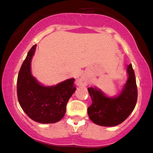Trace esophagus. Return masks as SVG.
Listing matches in <instances>:
<instances>
[{"instance_id":"obj_1","label":"esophagus","mask_w":153,"mask_h":153,"mask_svg":"<svg viewBox=\"0 0 153 153\" xmlns=\"http://www.w3.org/2000/svg\"><path fill=\"white\" fill-rule=\"evenodd\" d=\"M89 79L86 75H82L80 78H78L76 81V84L78 86H85L88 84Z\"/></svg>"}]
</instances>
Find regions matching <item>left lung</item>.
Segmentation results:
<instances>
[{
    "instance_id": "1",
    "label": "left lung",
    "mask_w": 153,
    "mask_h": 153,
    "mask_svg": "<svg viewBox=\"0 0 153 153\" xmlns=\"http://www.w3.org/2000/svg\"><path fill=\"white\" fill-rule=\"evenodd\" d=\"M128 79L117 96H108L98 87L88 88L92 104L87 108L89 117L102 126H115L127 119L134 109L137 99L136 78L131 64L127 66Z\"/></svg>"
}]
</instances>
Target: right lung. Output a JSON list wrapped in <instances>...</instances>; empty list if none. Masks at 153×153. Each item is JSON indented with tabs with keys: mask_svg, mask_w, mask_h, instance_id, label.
Instances as JSON below:
<instances>
[{
	"mask_svg": "<svg viewBox=\"0 0 153 153\" xmlns=\"http://www.w3.org/2000/svg\"><path fill=\"white\" fill-rule=\"evenodd\" d=\"M36 48V45H34L28 51L19 70L18 99L21 108L31 120L39 123H54L64 117L66 104L76 90L73 85L75 78L56 85H42L31 72V60Z\"/></svg>",
	"mask_w": 153,
	"mask_h": 153,
	"instance_id": "add662e5",
	"label": "right lung"
}]
</instances>
